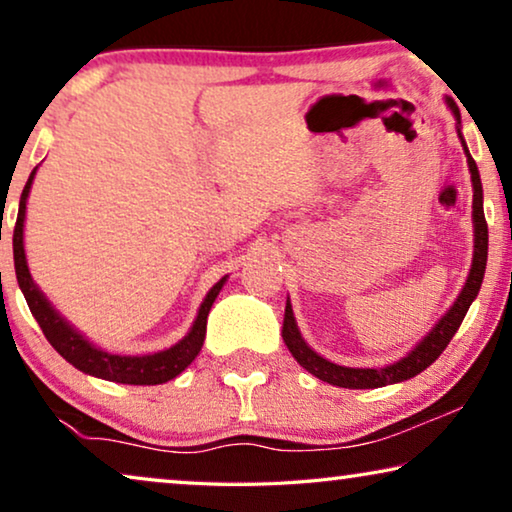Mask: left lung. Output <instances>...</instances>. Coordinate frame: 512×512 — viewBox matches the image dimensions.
I'll use <instances>...</instances> for the list:
<instances>
[{
    "instance_id": "1",
    "label": "left lung",
    "mask_w": 512,
    "mask_h": 512,
    "mask_svg": "<svg viewBox=\"0 0 512 512\" xmlns=\"http://www.w3.org/2000/svg\"><path fill=\"white\" fill-rule=\"evenodd\" d=\"M445 102L454 114V118H457V135L461 139V146H464L468 172H471V181H473V263H471V270H468L466 282L461 286L457 300L450 305V310L436 321V326H433L431 331L403 356V359H398L396 363H391V366H384V368L340 366V363L328 361L326 356L314 352V349L305 342L303 335H300L296 317H293L291 300L286 298L284 324H282L284 345L289 347L293 359H296L307 373L319 377L321 382H328L333 384V387H342V389H377V387H387V384L410 380V377L422 373V370L429 368L431 363L443 354V349L450 345L454 333L459 331L468 307H471L473 300L478 298L482 277H485V268H487V242H489L485 209H482V181H480L478 165H475L473 156L468 153L464 135H461L459 107L454 104L452 97H445Z\"/></svg>"
}]
</instances>
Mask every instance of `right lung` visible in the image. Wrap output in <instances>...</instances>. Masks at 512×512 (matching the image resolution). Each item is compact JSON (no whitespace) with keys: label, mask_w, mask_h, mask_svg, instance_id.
Listing matches in <instances>:
<instances>
[{"label":"right lung","mask_w":512,"mask_h":512,"mask_svg":"<svg viewBox=\"0 0 512 512\" xmlns=\"http://www.w3.org/2000/svg\"><path fill=\"white\" fill-rule=\"evenodd\" d=\"M34 174H37V167L32 170L30 179H27V184L23 188V195H20L18 221L16 228H13V265H16L18 286L20 291H23L27 305H30L32 317L37 319V324L41 326V331H44L46 340L51 342L55 352H58L65 361L72 363L74 368H79L81 373L118 384H142V387L144 384H163L184 373V370L195 361V356L200 354L207 333L209 310H212L214 300L221 293L223 284L228 282V275L221 277L219 282L207 291L193 326L188 328L184 338L174 342L172 347L139 356L111 354L107 349L97 347L95 342H90L79 328L69 324V321L55 310L51 300L46 298V293L39 289L37 282H34L30 275V265H27L25 256V209L27 198H30Z\"/></svg>","instance_id":"obj_1"}]
</instances>
